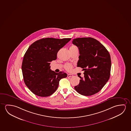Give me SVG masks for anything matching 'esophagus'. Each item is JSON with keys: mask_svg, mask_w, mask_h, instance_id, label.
I'll use <instances>...</instances> for the list:
<instances>
[{"mask_svg": "<svg viewBox=\"0 0 131 131\" xmlns=\"http://www.w3.org/2000/svg\"><path fill=\"white\" fill-rule=\"evenodd\" d=\"M68 78H71V77H72L73 76V74H68Z\"/></svg>", "mask_w": 131, "mask_h": 131, "instance_id": "34e87169", "label": "esophagus"}]
</instances>
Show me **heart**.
<instances>
[{
	"label": "heart",
	"instance_id": "heart-1",
	"mask_svg": "<svg viewBox=\"0 0 131 131\" xmlns=\"http://www.w3.org/2000/svg\"><path fill=\"white\" fill-rule=\"evenodd\" d=\"M70 48H77V47L75 46H72ZM72 68H73V65L70 63H67L65 65V69H66L67 71H70L72 70Z\"/></svg>",
	"mask_w": 131,
	"mask_h": 131
}]
</instances>
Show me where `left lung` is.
Returning a JSON list of instances; mask_svg holds the SVG:
<instances>
[{
  "label": "left lung",
  "instance_id": "8db88e82",
  "mask_svg": "<svg viewBox=\"0 0 131 131\" xmlns=\"http://www.w3.org/2000/svg\"><path fill=\"white\" fill-rule=\"evenodd\" d=\"M72 42L79 51L77 66L84 70V78L79 76L80 82L75 89L83 96L95 94L103 89L110 78V54L103 44L92 38H75Z\"/></svg>",
  "mask_w": 131,
  "mask_h": 131
}]
</instances>
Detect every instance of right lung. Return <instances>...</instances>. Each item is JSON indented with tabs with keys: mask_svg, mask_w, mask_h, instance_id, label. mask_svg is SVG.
<instances>
[{
	"mask_svg": "<svg viewBox=\"0 0 131 131\" xmlns=\"http://www.w3.org/2000/svg\"><path fill=\"white\" fill-rule=\"evenodd\" d=\"M71 38H42L29 47L24 54L22 70L24 83L33 93L48 97L58 88L59 82L67 74L51 70L50 62L56 59L58 51Z\"/></svg>",
	"mask_w": 131,
	"mask_h": 131,
	"instance_id": "add662e5",
	"label": "right lung"
}]
</instances>
